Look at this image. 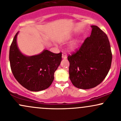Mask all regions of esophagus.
<instances>
[{"label": "esophagus", "mask_w": 121, "mask_h": 121, "mask_svg": "<svg viewBox=\"0 0 121 121\" xmlns=\"http://www.w3.org/2000/svg\"><path fill=\"white\" fill-rule=\"evenodd\" d=\"M62 59H66V58H67V56H66V53H62Z\"/></svg>", "instance_id": "obj_1"}]
</instances>
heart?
Instances as JSON below:
<instances>
[{
  "instance_id": "obj_1",
  "label": "heart",
  "mask_w": 121,
  "mask_h": 121,
  "mask_svg": "<svg viewBox=\"0 0 121 121\" xmlns=\"http://www.w3.org/2000/svg\"><path fill=\"white\" fill-rule=\"evenodd\" d=\"M77 41H75L73 43H72L70 45V49L71 50H74L76 49V47H77Z\"/></svg>"
}]
</instances>
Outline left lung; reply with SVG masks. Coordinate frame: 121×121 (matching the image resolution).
I'll return each instance as SVG.
<instances>
[{"mask_svg":"<svg viewBox=\"0 0 121 121\" xmlns=\"http://www.w3.org/2000/svg\"><path fill=\"white\" fill-rule=\"evenodd\" d=\"M91 35L80 49L69 55V78L74 86L89 89L102 82L111 67L112 53L110 45L104 32L91 26Z\"/></svg>","mask_w":121,"mask_h":121,"instance_id":"obj_1","label":"left lung"}]
</instances>
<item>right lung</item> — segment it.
Listing matches in <instances>:
<instances>
[{
	"label": "right lung",
	"mask_w": 121,
	"mask_h": 121,
	"mask_svg": "<svg viewBox=\"0 0 121 121\" xmlns=\"http://www.w3.org/2000/svg\"><path fill=\"white\" fill-rule=\"evenodd\" d=\"M15 35L9 48L11 69L15 78L27 89L39 91L48 88L54 80V73L62 60V53H54L44 50L39 55L27 56L17 45Z\"/></svg>",
	"instance_id": "right-lung-1"
}]
</instances>
